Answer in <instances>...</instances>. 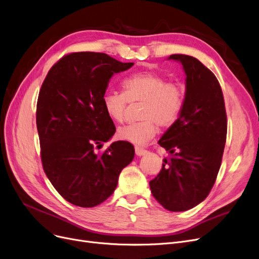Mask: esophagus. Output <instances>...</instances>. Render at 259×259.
I'll use <instances>...</instances> for the list:
<instances>
[{"instance_id": "esophagus-1", "label": "esophagus", "mask_w": 259, "mask_h": 259, "mask_svg": "<svg viewBox=\"0 0 259 259\" xmlns=\"http://www.w3.org/2000/svg\"><path fill=\"white\" fill-rule=\"evenodd\" d=\"M135 152H136L137 156H142V155H146V154L149 153L147 150H144V149L139 148V147H136V148H135Z\"/></svg>"}]
</instances>
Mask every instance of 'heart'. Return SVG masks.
<instances>
[{
    "mask_svg": "<svg viewBox=\"0 0 259 259\" xmlns=\"http://www.w3.org/2000/svg\"><path fill=\"white\" fill-rule=\"evenodd\" d=\"M123 92L107 91L103 95V109L117 123L125 118L127 103H142L139 122L118 131V137L135 146H144L156 135L158 125H172L184 107L185 91L177 81H167L156 72H138L122 81Z\"/></svg>",
    "mask_w": 259,
    "mask_h": 259,
    "instance_id": "1",
    "label": "heart"
}]
</instances>
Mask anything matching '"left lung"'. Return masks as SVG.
<instances>
[{
	"label": "left lung",
	"mask_w": 259,
	"mask_h": 259,
	"mask_svg": "<svg viewBox=\"0 0 259 259\" xmlns=\"http://www.w3.org/2000/svg\"><path fill=\"white\" fill-rule=\"evenodd\" d=\"M186 73L184 107L158 141L171 155L150 182L151 192L170 211H185L203 202L218 175L226 141L227 120L222 89L199 59L173 54Z\"/></svg>",
	"instance_id": "1"
}]
</instances>
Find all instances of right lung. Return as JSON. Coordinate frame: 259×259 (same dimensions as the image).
<instances>
[{
    "label": "right lung",
    "mask_w": 259,
    "mask_h": 259,
    "mask_svg": "<svg viewBox=\"0 0 259 259\" xmlns=\"http://www.w3.org/2000/svg\"><path fill=\"white\" fill-rule=\"evenodd\" d=\"M133 65L105 53H70L50 69L39 91L36 123L44 170L57 192L79 207L108 199L135 155L127 141L96 153L116 132L103 109V95L111 76Z\"/></svg>",
    "instance_id": "right-lung-1"
}]
</instances>
